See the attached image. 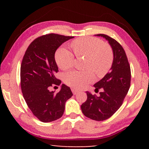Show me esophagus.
I'll return each instance as SVG.
<instances>
[{"label": "esophagus", "instance_id": "obj_1", "mask_svg": "<svg viewBox=\"0 0 149 149\" xmlns=\"http://www.w3.org/2000/svg\"><path fill=\"white\" fill-rule=\"evenodd\" d=\"M72 93L74 95H76L77 93L79 92V91L77 90V89H72Z\"/></svg>", "mask_w": 149, "mask_h": 149}]
</instances>
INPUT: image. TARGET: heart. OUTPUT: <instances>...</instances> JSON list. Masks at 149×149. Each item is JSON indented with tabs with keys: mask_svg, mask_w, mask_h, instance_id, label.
I'll return each instance as SVG.
<instances>
[{
	"mask_svg": "<svg viewBox=\"0 0 149 149\" xmlns=\"http://www.w3.org/2000/svg\"><path fill=\"white\" fill-rule=\"evenodd\" d=\"M71 45L77 57H87L85 68L90 70H72L66 73L64 77L66 84L73 88L82 89L94 81V74L91 70L99 77L104 76L109 72L113 64V54L111 47L102 40L87 36L73 40ZM55 58L62 70H68L74 64V55L64 47L57 50Z\"/></svg>",
	"mask_w": 149,
	"mask_h": 149,
	"instance_id": "obj_1",
	"label": "heart"
}]
</instances>
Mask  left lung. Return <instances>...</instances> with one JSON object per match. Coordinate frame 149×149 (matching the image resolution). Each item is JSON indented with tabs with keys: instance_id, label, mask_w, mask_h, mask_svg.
Wrapping results in <instances>:
<instances>
[{
	"instance_id": "obj_1",
	"label": "left lung",
	"mask_w": 149,
	"mask_h": 149,
	"mask_svg": "<svg viewBox=\"0 0 149 149\" xmlns=\"http://www.w3.org/2000/svg\"><path fill=\"white\" fill-rule=\"evenodd\" d=\"M95 36L109 42L113 53V64L110 72L93 85L95 91L102 89L100 96L86 91L87 100L81 108L85 116L99 121L109 119L122 105L130 87L131 70L125 51L117 40L103 34Z\"/></svg>"
}]
</instances>
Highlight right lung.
Listing matches in <instances>:
<instances>
[{
	"instance_id": "add662e5",
	"label": "right lung",
	"mask_w": 149,
	"mask_h": 149,
	"mask_svg": "<svg viewBox=\"0 0 149 149\" xmlns=\"http://www.w3.org/2000/svg\"><path fill=\"white\" fill-rule=\"evenodd\" d=\"M73 38L57 34L40 36L30 43L22 60L20 79L23 96L33 115L44 123L60 119L65 103L72 95L65 84L57 93L49 89L61 83L55 76L58 71L55 53L61 45Z\"/></svg>"
}]
</instances>
